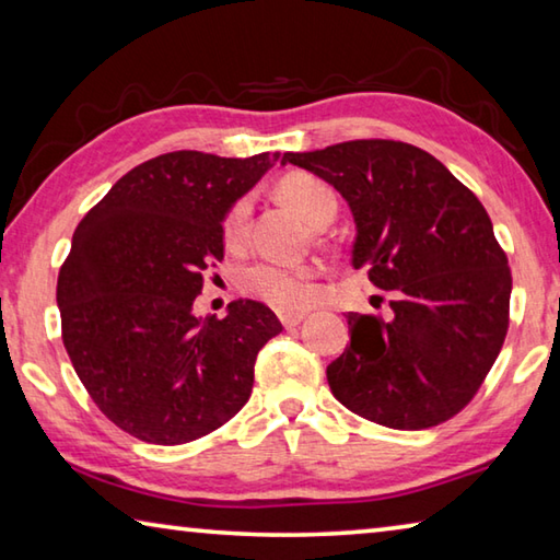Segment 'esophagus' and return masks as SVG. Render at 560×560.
Wrapping results in <instances>:
<instances>
[{"instance_id":"34e87169","label":"esophagus","mask_w":560,"mask_h":560,"mask_svg":"<svg viewBox=\"0 0 560 560\" xmlns=\"http://www.w3.org/2000/svg\"><path fill=\"white\" fill-rule=\"evenodd\" d=\"M303 318H306V311H279V320L287 328L299 326Z\"/></svg>"}]
</instances>
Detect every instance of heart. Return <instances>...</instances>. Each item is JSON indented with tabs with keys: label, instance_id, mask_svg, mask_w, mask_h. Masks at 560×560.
Returning a JSON list of instances; mask_svg holds the SVG:
<instances>
[{
	"label": "heart",
	"instance_id": "obj_1",
	"mask_svg": "<svg viewBox=\"0 0 560 560\" xmlns=\"http://www.w3.org/2000/svg\"><path fill=\"white\" fill-rule=\"evenodd\" d=\"M279 197L293 207L303 220L314 226H326L336 217L338 200L324 179L311 173H289L279 179ZM252 202L240 197L224 214L222 232L230 244H242L249 224ZM240 287L271 306L283 311L306 308L316 299V269L314 267H277V264H252L240 277Z\"/></svg>",
	"mask_w": 560,
	"mask_h": 560
}]
</instances>
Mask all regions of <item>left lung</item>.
<instances>
[{
    "mask_svg": "<svg viewBox=\"0 0 560 560\" xmlns=\"http://www.w3.org/2000/svg\"><path fill=\"white\" fill-rule=\"evenodd\" d=\"M353 212V267L393 291L390 318L348 314L328 365L340 405L393 430H424L469 405L509 330L511 269L485 205L438 158L400 140L283 153Z\"/></svg>",
    "mask_w": 560,
    "mask_h": 560,
    "instance_id": "left-lung-1",
    "label": "left lung"
}]
</instances>
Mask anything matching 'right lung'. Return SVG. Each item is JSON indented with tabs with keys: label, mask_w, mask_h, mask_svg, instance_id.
I'll list each match as a JSON object with an SVG mask.
<instances>
[{
	"label": "right lung",
	"mask_w": 560,
	"mask_h": 560,
	"mask_svg": "<svg viewBox=\"0 0 560 560\" xmlns=\"http://www.w3.org/2000/svg\"><path fill=\"white\" fill-rule=\"evenodd\" d=\"M279 153L175 150L132 167L75 226L56 283L75 375L108 420L150 444H185L249 400L254 363L281 334L259 301L195 316L202 273L224 259L222 222Z\"/></svg>",
	"instance_id": "add662e5"
}]
</instances>
